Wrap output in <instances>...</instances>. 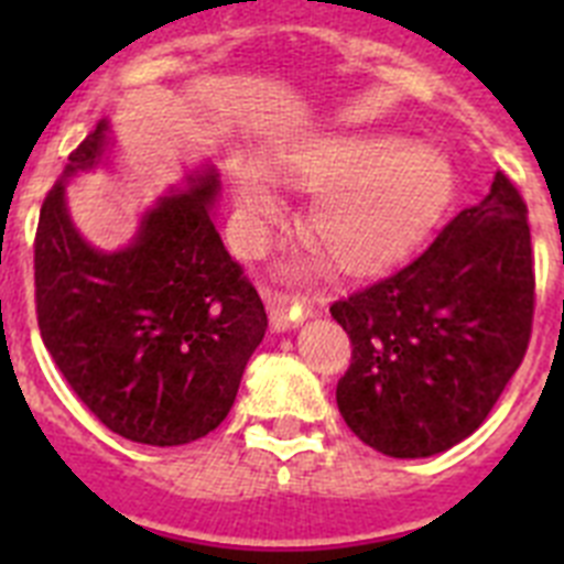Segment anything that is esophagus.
<instances>
[{"label": "esophagus", "instance_id": "esophagus-1", "mask_svg": "<svg viewBox=\"0 0 564 564\" xmlns=\"http://www.w3.org/2000/svg\"><path fill=\"white\" fill-rule=\"evenodd\" d=\"M268 307H271V327L276 333H285L291 327L302 325L313 313V305L307 299L291 296V293H273V296H268Z\"/></svg>", "mask_w": 564, "mask_h": 564}]
</instances>
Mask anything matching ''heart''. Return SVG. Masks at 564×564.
<instances>
[{"instance_id":"1","label":"heart","mask_w":564,"mask_h":564,"mask_svg":"<svg viewBox=\"0 0 564 564\" xmlns=\"http://www.w3.org/2000/svg\"><path fill=\"white\" fill-rule=\"evenodd\" d=\"M279 163L288 181L313 192L305 234L344 273H372L398 262L452 192L449 161L392 132L305 138ZM231 186L248 223L268 220L282 206L271 172L251 158L231 163Z\"/></svg>"}]
</instances>
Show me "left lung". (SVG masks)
<instances>
[{"instance_id": "1", "label": "left lung", "mask_w": 564, "mask_h": 564, "mask_svg": "<svg viewBox=\"0 0 564 564\" xmlns=\"http://www.w3.org/2000/svg\"><path fill=\"white\" fill-rule=\"evenodd\" d=\"M352 341L344 423L390 457H432L480 430L534 318L528 208L506 174L415 262L330 307Z\"/></svg>"}]
</instances>
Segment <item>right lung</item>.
Masks as SVG:
<instances>
[{
  "label": "right lung",
  "instance_id": "obj_1",
  "mask_svg": "<svg viewBox=\"0 0 564 564\" xmlns=\"http://www.w3.org/2000/svg\"><path fill=\"white\" fill-rule=\"evenodd\" d=\"M112 121L101 118L44 200L39 330L107 430L147 446H183L226 421L268 316L214 228L220 172L212 163L158 197L123 248L104 251L82 237L67 183L112 166Z\"/></svg>",
  "mask_w": 564,
  "mask_h": 564
}]
</instances>
